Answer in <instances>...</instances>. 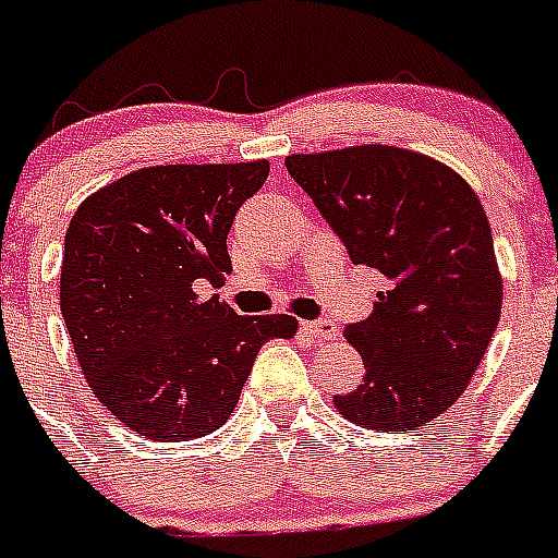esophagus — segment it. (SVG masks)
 I'll list each match as a JSON object with an SVG mask.
<instances>
[{
  "instance_id": "esophagus-1",
  "label": "esophagus",
  "mask_w": 558,
  "mask_h": 558,
  "mask_svg": "<svg viewBox=\"0 0 558 558\" xmlns=\"http://www.w3.org/2000/svg\"><path fill=\"white\" fill-rule=\"evenodd\" d=\"M305 336H311L314 341H332L336 338V325L330 319H319V322H303Z\"/></svg>"
}]
</instances>
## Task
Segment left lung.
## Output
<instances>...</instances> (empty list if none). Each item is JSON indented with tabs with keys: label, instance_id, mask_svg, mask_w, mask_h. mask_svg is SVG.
Here are the masks:
<instances>
[{
	"label": "left lung",
	"instance_id": "8db88e82",
	"mask_svg": "<svg viewBox=\"0 0 558 558\" xmlns=\"http://www.w3.org/2000/svg\"><path fill=\"white\" fill-rule=\"evenodd\" d=\"M350 253L385 278L368 319L343 338L366 377L338 413L404 435L462 397L501 316L493 231L460 173L415 150L355 145L286 159Z\"/></svg>",
	"mask_w": 558,
	"mask_h": 558
}]
</instances>
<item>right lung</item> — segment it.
Instances as JSON below:
<instances>
[{"instance_id":"right-lung-1","label":"right lung","mask_w":558,"mask_h":558,"mask_svg":"<svg viewBox=\"0 0 558 558\" xmlns=\"http://www.w3.org/2000/svg\"><path fill=\"white\" fill-rule=\"evenodd\" d=\"M269 165H159L93 192L65 233L60 308L98 402L159 444L231 418L255 355L289 314L239 316L203 283L231 272L228 231Z\"/></svg>"}]
</instances>
